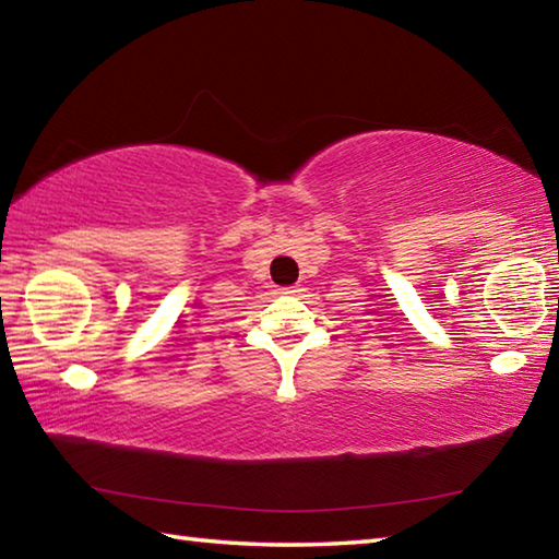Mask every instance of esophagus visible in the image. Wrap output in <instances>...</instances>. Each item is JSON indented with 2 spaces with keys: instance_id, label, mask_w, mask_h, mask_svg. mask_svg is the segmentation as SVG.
Returning <instances> with one entry per match:
<instances>
[{
  "instance_id": "1",
  "label": "esophagus",
  "mask_w": 559,
  "mask_h": 559,
  "mask_svg": "<svg viewBox=\"0 0 559 559\" xmlns=\"http://www.w3.org/2000/svg\"><path fill=\"white\" fill-rule=\"evenodd\" d=\"M281 293H286V296H290V293H296V286H290V288H278Z\"/></svg>"
}]
</instances>
